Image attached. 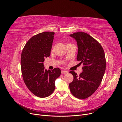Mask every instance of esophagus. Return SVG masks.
I'll list each match as a JSON object with an SVG mask.
<instances>
[{"label": "esophagus", "mask_w": 122, "mask_h": 122, "mask_svg": "<svg viewBox=\"0 0 122 122\" xmlns=\"http://www.w3.org/2000/svg\"><path fill=\"white\" fill-rule=\"evenodd\" d=\"M68 72L67 71H65V70H63V71H61V74H66V73H68Z\"/></svg>", "instance_id": "obj_1"}]
</instances>
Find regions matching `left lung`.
<instances>
[{
	"label": "left lung",
	"mask_w": 122,
	"mask_h": 122,
	"mask_svg": "<svg viewBox=\"0 0 122 122\" xmlns=\"http://www.w3.org/2000/svg\"><path fill=\"white\" fill-rule=\"evenodd\" d=\"M70 36L77 41V60L83 66L79 76L74 71L70 72L74 77L69 84L70 90L76 98L86 99L95 93L101 83L106 69L104 51L101 44L86 32H75Z\"/></svg>",
	"instance_id": "1"
}]
</instances>
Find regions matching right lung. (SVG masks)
Here are the masks:
<instances>
[{
	"instance_id": "add662e5",
	"label": "right lung",
	"mask_w": 122,
	"mask_h": 122,
	"mask_svg": "<svg viewBox=\"0 0 122 122\" xmlns=\"http://www.w3.org/2000/svg\"><path fill=\"white\" fill-rule=\"evenodd\" d=\"M54 32L46 31L33 36L25 44L21 56L23 79L31 93L40 98H45L55 90V80L61 70L44 69L43 62L50 55Z\"/></svg>"
}]
</instances>
